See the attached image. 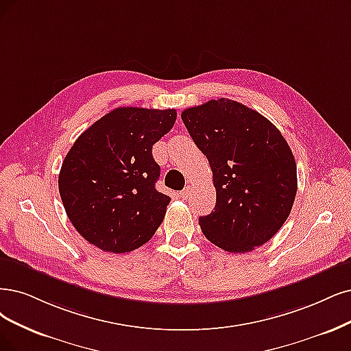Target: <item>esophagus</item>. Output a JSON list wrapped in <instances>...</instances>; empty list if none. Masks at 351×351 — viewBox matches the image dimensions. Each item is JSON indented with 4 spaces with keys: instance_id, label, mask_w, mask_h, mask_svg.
Masks as SVG:
<instances>
[{
    "instance_id": "esophagus-1",
    "label": "esophagus",
    "mask_w": 351,
    "mask_h": 351,
    "mask_svg": "<svg viewBox=\"0 0 351 351\" xmlns=\"http://www.w3.org/2000/svg\"><path fill=\"white\" fill-rule=\"evenodd\" d=\"M191 191H192V186H185V189L182 191V192H180V197H182L184 199H186L189 195H191Z\"/></svg>"
}]
</instances>
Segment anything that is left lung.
<instances>
[{"mask_svg": "<svg viewBox=\"0 0 351 351\" xmlns=\"http://www.w3.org/2000/svg\"><path fill=\"white\" fill-rule=\"evenodd\" d=\"M182 121L206 156L217 191L214 211L199 217L204 236L230 253L267 243L291 214L296 163L291 147L266 117L219 98L186 108Z\"/></svg>", "mask_w": 351, "mask_h": 351, "instance_id": "8db88e82", "label": "left lung"}]
</instances>
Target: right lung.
<instances>
[{
    "label": "right lung",
    "mask_w": 351,
    "mask_h": 351,
    "mask_svg": "<svg viewBox=\"0 0 351 351\" xmlns=\"http://www.w3.org/2000/svg\"><path fill=\"white\" fill-rule=\"evenodd\" d=\"M176 121V110L120 107L76 138L62 163L59 193L80 234L110 253L147 243L171 198L156 189L160 166L152 147Z\"/></svg>",
    "instance_id": "add662e5"
}]
</instances>
